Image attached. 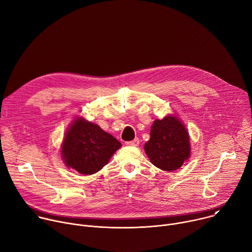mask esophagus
<instances>
[{"instance_id":"1","label":"esophagus","mask_w":252,"mask_h":252,"mask_svg":"<svg viewBox=\"0 0 252 252\" xmlns=\"http://www.w3.org/2000/svg\"><path fill=\"white\" fill-rule=\"evenodd\" d=\"M126 146H130V147H137V146L139 145V139H138V138H134L133 140L126 141Z\"/></svg>"}]
</instances>
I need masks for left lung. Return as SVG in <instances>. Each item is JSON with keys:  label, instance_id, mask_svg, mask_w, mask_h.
I'll return each mask as SVG.
<instances>
[{"label": "left lung", "instance_id": "left-lung-1", "mask_svg": "<svg viewBox=\"0 0 252 252\" xmlns=\"http://www.w3.org/2000/svg\"><path fill=\"white\" fill-rule=\"evenodd\" d=\"M145 152L157 167L165 171L178 169L190 157L189 131L174 116L156 120Z\"/></svg>", "mask_w": 252, "mask_h": 252}]
</instances>
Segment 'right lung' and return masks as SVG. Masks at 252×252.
Returning <instances> with one entry per match:
<instances>
[{
  "mask_svg": "<svg viewBox=\"0 0 252 252\" xmlns=\"http://www.w3.org/2000/svg\"><path fill=\"white\" fill-rule=\"evenodd\" d=\"M122 143L97 125L79 118L68 127L62 143V158L67 167L82 174L100 170Z\"/></svg>",
  "mask_w": 252,
  "mask_h": 252,
  "instance_id": "add662e5",
  "label": "right lung"
}]
</instances>
